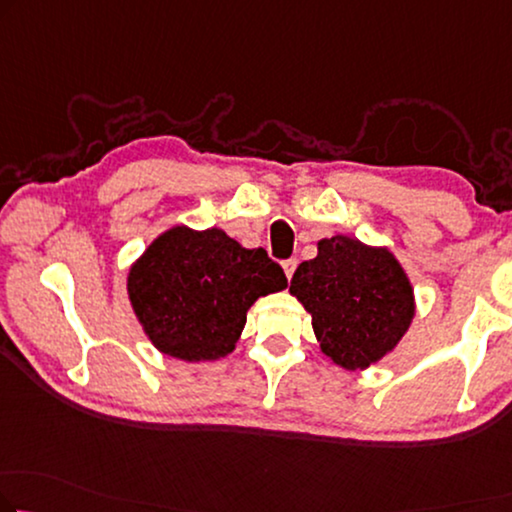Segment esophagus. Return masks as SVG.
I'll list each match as a JSON object with an SVG mask.
<instances>
[{
    "label": "esophagus",
    "instance_id": "34e87169",
    "mask_svg": "<svg viewBox=\"0 0 512 512\" xmlns=\"http://www.w3.org/2000/svg\"><path fill=\"white\" fill-rule=\"evenodd\" d=\"M282 269H285L287 278H292L294 271H296V259H285V262H282Z\"/></svg>",
    "mask_w": 512,
    "mask_h": 512
}]
</instances>
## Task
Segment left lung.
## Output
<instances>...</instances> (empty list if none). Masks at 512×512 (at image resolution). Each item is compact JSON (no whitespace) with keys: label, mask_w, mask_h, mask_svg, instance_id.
I'll list each match as a JSON object with an SVG mask.
<instances>
[{"label":"left lung","mask_w":512,"mask_h":512,"mask_svg":"<svg viewBox=\"0 0 512 512\" xmlns=\"http://www.w3.org/2000/svg\"><path fill=\"white\" fill-rule=\"evenodd\" d=\"M289 292L312 315L322 352L347 370L377 363L414 319V289L398 259L342 234L319 241Z\"/></svg>","instance_id":"obj_1"}]
</instances>
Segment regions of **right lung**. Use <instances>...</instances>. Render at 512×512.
Masks as SVG:
<instances>
[{
    "instance_id": "1",
    "label": "right lung",
    "mask_w": 512,
    "mask_h": 512,
    "mask_svg": "<svg viewBox=\"0 0 512 512\" xmlns=\"http://www.w3.org/2000/svg\"><path fill=\"white\" fill-rule=\"evenodd\" d=\"M285 287V271L264 248H243L216 227H172L128 276L144 333L160 352L188 363L230 354L250 305Z\"/></svg>"
}]
</instances>
